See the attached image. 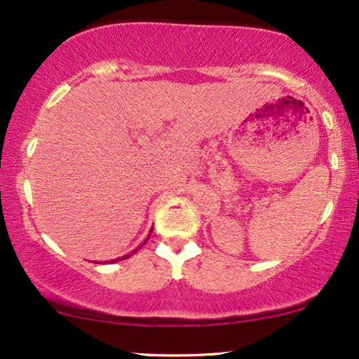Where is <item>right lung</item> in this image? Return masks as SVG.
<instances>
[{"label": "right lung", "mask_w": 359, "mask_h": 359, "mask_svg": "<svg viewBox=\"0 0 359 359\" xmlns=\"http://www.w3.org/2000/svg\"><path fill=\"white\" fill-rule=\"evenodd\" d=\"M151 232H152V230H151ZM147 240H149V237H147L146 240H144V243H142V245H146V242H147ZM142 245H140V247H139V248H142ZM139 248H137V250H139ZM137 250H135V252H137ZM124 258H127V257H124ZM117 260H121V258H117ZM112 262H114V260H112Z\"/></svg>", "instance_id": "1"}]
</instances>
